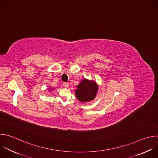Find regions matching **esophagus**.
<instances>
[{
    "label": "esophagus",
    "instance_id": "1",
    "mask_svg": "<svg viewBox=\"0 0 158 158\" xmlns=\"http://www.w3.org/2000/svg\"><path fill=\"white\" fill-rule=\"evenodd\" d=\"M63 85L65 88H68L69 87V84L68 83H66V82H64L63 83Z\"/></svg>",
    "mask_w": 158,
    "mask_h": 158
}]
</instances>
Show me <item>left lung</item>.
<instances>
[{
	"instance_id": "1",
	"label": "left lung",
	"mask_w": 158,
	"mask_h": 158,
	"mask_svg": "<svg viewBox=\"0 0 158 158\" xmlns=\"http://www.w3.org/2000/svg\"><path fill=\"white\" fill-rule=\"evenodd\" d=\"M98 91V85L95 81L84 79L77 85L76 95L77 98L82 102H90L94 100Z\"/></svg>"
}]
</instances>
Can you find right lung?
<instances>
[{"mask_svg":"<svg viewBox=\"0 0 158 158\" xmlns=\"http://www.w3.org/2000/svg\"><path fill=\"white\" fill-rule=\"evenodd\" d=\"M53 89V88H52V89ZM49 90H50V89H49Z\"/></svg>","mask_w":158,"mask_h":158,"instance_id":"1","label":"right lung"}]
</instances>
